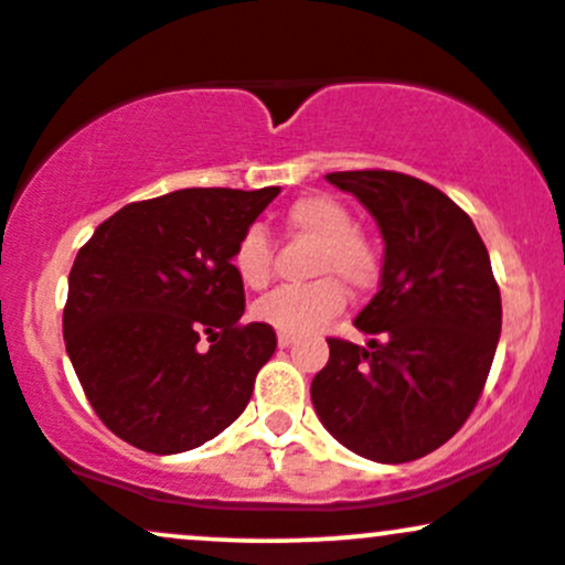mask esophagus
<instances>
[{"label": "esophagus", "instance_id": "esophagus-1", "mask_svg": "<svg viewBox=\"0 0 565 565\" xmlns=\"http://www.w3.org/2000/svg\"><path fill=\"white\" fill-rule=\"evenodd\" d=\"M277 344H280V350L290 348V344H294V337H290V333H277Z\"/></svg>", "mask_w": 565, "mask_h": 565}]
</instances>
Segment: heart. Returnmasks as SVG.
<instances>
[{
	"instance_id": "1",
	"label": "heart",
	"mask_w": 565,
	"mask_h": 565,
	"mask_svg": "<svg viewBox=\"0 0 565 565\" xmlns=\"http://www.w3.org/2000/svg\"><path fill=\"white\" fill-rule=\"evenodd\" d=\"M282 223L290 234L315 242L312 275L320 280L307 285H282L256 301L253 315L280 333H309L329 323L344 309L342 285L353 294L374 288L382 258L372 236L355 226L353 212L326 193H307L288 204ZM232 266L242 285L260 290L271 280V245L260 228H247L236 239Z\"/></svg>"
}]
</instances>
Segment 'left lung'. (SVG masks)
Listing matches in <instances>:
<instances>
[{"instance_id": "1", "label": "left lung", "mask_w": 565, "mask_h": 565, "mask_svg": "<svg viewBox=\"0 0 565 565\" xmlns=\"http://www.w3.org/2000/svg\"><path fill=\"white\" fill-rule=\"evenodd\" d=\"M353 193L385 239L380 290L358 312L366 348L329 339L315 374L320 423L348 450L409 463L458 434L501 337V294L475 223L439 188L402 172L326 174Z\"/></svg>"}]
</instances>
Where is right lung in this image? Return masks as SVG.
<instances>
[{"label": "right lung", "mask_w": 565, "mask_h": 565, "mask_svg": "<svg viewBox=\"0 0 565 565\" xmlns=\"http://www.w3.org/2000/svg\"><path fill=\"white\" fill-rule=\"evenodd\" d=\"M277 193L275 185L183 188L126 204L81 247L64 342L86 398L115 436L174 455L245 412L277 337L269 323H239L245 285L232 253Z\"/></svg>", "instance_id": "right-lung-1"}]
</instances>
